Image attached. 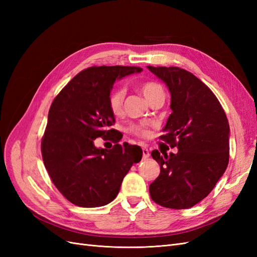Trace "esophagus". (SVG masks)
<instances>
[{
    "label": "esophagus",
    "mask_w": 257,
    "mask_h": 257,
    "mask_svg": "<svg viewBox=\"0 0 257 257\" xmlns=\"http://www.w3.org/2000/svg\"><path fill=\"white\" fill-rule=\"evenodd\" d=\"M149 155H150L149 150H148L146 147H143V158L147 159V158H149Z\"/></svg>",
    "instance_id": "obj_1"
}]
</instances>
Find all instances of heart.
I'll list each match as a JSON object with an SVG mask.
<instances>
[{"instance_id": "heart-1", "label": "heart", "mask_w": 257, "mask_h": 257, "mask_svg": "<svg viewBox=\"0 0 257 257\" xmlns=\"http://www.w3.org/2000/svg\"><path fill=\"white\" fill-rule=\"evenodd\" d=\"M139 89H141L144 96L149 100V103L159 96H164V89L157 81H143L139 83ZM124 96H125V91L121 87L112 89L109 95H108V108H109L110 112L113 115L121 114L123 109ZM126 132L130 135L138 138H147L150 135L149 127L145 125V124H132L126 128Z\"/></svg>"}]
</instances>
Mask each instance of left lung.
<instances>
[{
    "instance_id": "obj_1",
    "label": "left lung",
    "mask_w": 257,
    "mask_h": 257,
    "mask_svg": "<svg viewBox=\"0 0 257 257\" xmlns=\"http://www.w3.org/2000/svg\"><path fill=\"white\" fill-rule=\"evenodd\" d=\"M172 94L170 113L162 142L178 153L153 150L161 173L150 184L154 203L170 209H188L213 190L229 160L227 116L214 93L192 73L176 66H148Z\"/></svg>"
}]
</instances>
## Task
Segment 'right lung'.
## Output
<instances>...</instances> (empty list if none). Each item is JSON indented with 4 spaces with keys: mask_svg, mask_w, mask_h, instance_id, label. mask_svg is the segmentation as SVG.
Wrapping results in <instances>:
<instances>
[{
    "mask_svg": "<svg viewBox=\"0 0 257 257\" xmlns=\"http://www.w3.org/2000/svg\"><path fill=\"white\" fill-rule=\"evenodd\" d=\"M137 66H91L77 74L54 97L42 138V157L52 183L72 204L93 208L109 204L118 195L124 176L143 158L138 146L121 139L108 108L115 78ZM111 140V150H98L96 138Z\"/></svg>",
    "mask_w": 257,
    "mask_h": 257,
    "instance_id": "add662e5",
    "label": "right lung"
}]
</instances>
